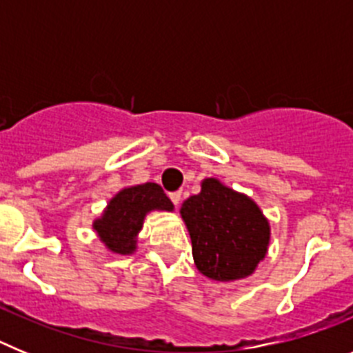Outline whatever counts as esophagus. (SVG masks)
<instances>
[{
  "label": "esophagus",
  "instance_id": "1",
  "mask_svg": "<svg viewBox=\"0 0 353 353\" xmlns=\"http://www.w3.org/2000/svg\"><path fill=\"white\" fill-rule=\"evenodd\" d=\"M180 198H182V192H180V191H176V192H170V199H171V201H173L174 207H179Z\"/></svg>",
  "mask_w": 353,
  "mask_h": 353
}]
</instances>
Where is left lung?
<instances>
[{"label":"left lung","mask_w":353,"mask_h":353,"mask_svg":"<svg viewBox=\"0 0 353 353\" xmlns=\"http://www.w3.org/2000/svg\"><path fill=\"white\" fill-rule=\"evenodd\" d=\"M192 242V256L201 274L215 281H233L254 272L269 245V223L248 196L219 180L207 179L201 192L182 205Z\"/></svg>","instance_id":"1"}]
</instances>
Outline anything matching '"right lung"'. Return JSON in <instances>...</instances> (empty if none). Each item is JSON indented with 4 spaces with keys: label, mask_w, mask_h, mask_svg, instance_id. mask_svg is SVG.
<instances>
[{
    "label": "right lung",
    "mask_w": 353,
    "mask_h": 353,
    "mask_svg": "<svg viewBox=\"0 0 353 353\" xmlns=\"http://www.w3.org/2000/svg\"><path fill=\"white\" fill-rule=\"evenodd\" d=\"M173 210L161 185L143 183L118 192L105 208L101 219L93 223L101 240L113 252L129 254L136 249V235L150 210Z\"/></svg>",
    "instance_id": "add662e5"
}]
</instances>
